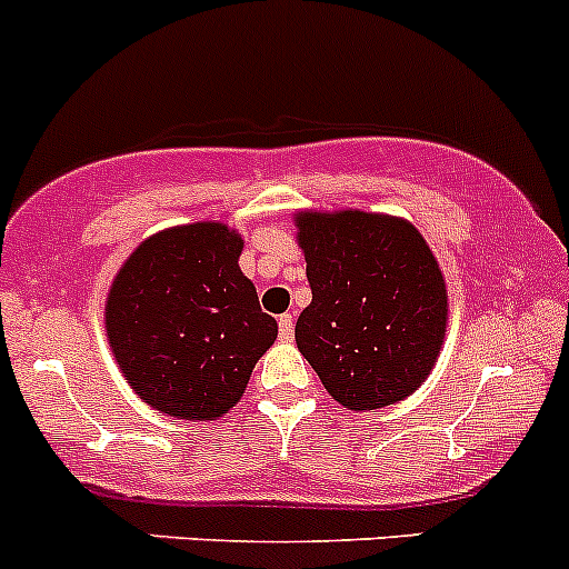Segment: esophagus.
Wrapping results in <instances>:
<instances>
[{
	"label": "esophagus",
	"instance_id": "34e87169",
	"mask_svg": "<svg viewBox=\"0 0 569 569\" xmlns=\"http://www.w3.org/2000/svg\"><path fill=\"white\" fill-rule=\"evenodd\" d=\"M292 331H296V320H292V315H282V318H279V337L284 339H292Z\"/></svg>",
	"mask_w": 569,
	"mask_h": 569
}]
</instances>
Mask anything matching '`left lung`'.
Masks as SVG:
<instances>
[{
	"label": "left lung",
	"instance_id": "obj_1",
	"mask_svg": "<svg viewBox=\"0 0 569 569\" xmlns=\"http://www.w3.org/2000/svg\"><path fill=\"white\" fill-rule=\"evenodd\" d=\"M312 303L296 342L348 411L413 395L447 333V282L421 232L395 216L337 210L296 216Z\"/></svg>",
	"mask_w": 569,
	"mask_h": 569
}]
</instances>
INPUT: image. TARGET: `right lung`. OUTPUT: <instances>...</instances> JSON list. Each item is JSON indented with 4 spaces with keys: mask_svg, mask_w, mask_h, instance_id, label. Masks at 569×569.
I'll return each instance as SVG.
<instances>
[{
    "mask_svg": "<svg viewBox=\"0 0 569 569\" xmlns=\"http://www.w3.org/2000/svg\"><path fill=\"white\" fill-rule=\"evenodd\" d=\"M241 251V236L219 221L172 227L139 243L111 282V353L156 411L219 419L277 339V320L238 268Z\"/></svg>",
    "mask_w": 569,
    "mask_h": 569,
    "instance_id": "right-lung-1",
    "label": "right lung"
}]
</instances>
